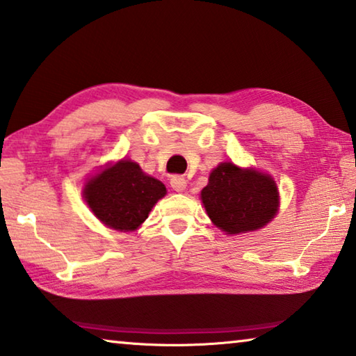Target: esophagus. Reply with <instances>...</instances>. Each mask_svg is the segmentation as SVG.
<instances>
[{
  "mask_svg": "<svg viewBox=\"0 0 356 356\" xmlns=\"http://www.w3.org/2000/svg\"><path fill=\"white\" fill-rule=\"evenodd\" d=\"M170 184L176 191H184L186 188V180L184 176H172Z\"/></svg>",
  "mask_w": 356,
  "mask_h": 356,
  "instance_id": "obj_1",
  "label": "esophagus"
}]
</instances>
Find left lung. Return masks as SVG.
Returning <instances> with one entry per match:
<instances>
[{
	"instance_id": "left-lung-1",
	"label": "left lung",
	"mask_w": 356,
	"mask_h": 356,
	"mask_svg": "<svg viewBox=\"0 0 356 356\" xmlns=\"http://www.w3.org/2000/svg\"><path fill=\"white\" fill-rule=\"evenodd\" d=\"M278 188L273 179L254 170L221 163L210 172L201 200L209 218L227 234L256 231L278 212Z\"/></svg>"
}]
</instances>
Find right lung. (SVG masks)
Returning a JSON list of instances; mask_svg holds the SVG:
<instances>
[{
    "label": "right lung",
    "mask_w": 356,
    "mask_h": 356,
    "mask_svg": "<svg viewBox=\"0 0 356 356\" xmlns=\"http://www.w3.org/2000/svg\"><path fill=\"white\" fill-rule=\"evenodd\" d=\"M165 195V185L146 176L130 160L106 168L84 186V197L94 215L118 231L136 229Z\"/></svg>",
    "instance_id": "1"
}]
</instances>
